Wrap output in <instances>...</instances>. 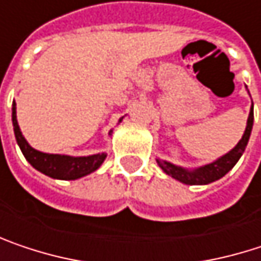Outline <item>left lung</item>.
Returning a JSON list of instances; mask_svg holds the SVG:
<instances>
[{
    "label": "left lung",
    "mask_w": 261,
    "mask_h": 261,
    "mask_svg": "<svg viewBox=\"0 0 261 261\" xmlns=\"http://www.w3.org/2000/svg\"><path fill=\"white\" fill-rule=\"evenodd\" d=\"M252 122H254V106H251V110H249L247 128L244 131L242 139L238 142V145L231 151H228L227 154L220 156L218 160H215L211 164H206V166L190 170V169L180 167V166L172 164V163L164 161V160H158V158H156V163L166 175L172 176L182 184H187V185H206V184H211L214 180H218L234 167V164L239 161V158L244 154V151L248 145L249 136H251Z\"/></svg>",
    "instance_id": "left-lung-1"
}]
</instances>
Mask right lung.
Masks as SVG:
<instances>
[{"label":"right lung","instance_id":"right-lung-1","mask_svg":"<svg viewBox=\"0 0 261 261\" xmlns=\"http://www.w3.org/2000/svg\"><path fill=\"white\" fill-rule=\"evenodd\" d=\"M12 121L14 137H16V142H17L23 156L27 158V161L34 169L44 173L49 178L74 180V179L82 178V176H86V175L95 172L103 164V161L106 160L107 154H105V152L88 155V156H70V155L46 154V152H40V151L34 149L33 146H30V143L22 136V131L19 128L14 101H13L12 107ZM121 121H122V118L119 119V122Z\"/></svg>","mask_w":261,"mask_h":261}]
</instances>
